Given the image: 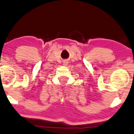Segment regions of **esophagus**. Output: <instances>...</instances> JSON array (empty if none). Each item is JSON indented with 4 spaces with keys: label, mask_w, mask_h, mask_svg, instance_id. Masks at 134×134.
<instances>
[{
    "label": "esophagus",
    "mask_w": 134,
    "mask_h": 134,
    "mask_svg": "<svg viewBox=\"0 0 134 134\" xmlns=\"http://www.w3.org/2000/svg\"><path fill=\"white\" fill-rule=\"evenodd\" d=\"M68 62L67 61H65V62H63L64 65H68Z\"/></svg>",
    "instance_id": "34e87169"
}]
</instances>
